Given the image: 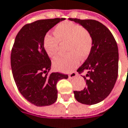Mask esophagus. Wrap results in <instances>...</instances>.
<instances>
[{"instance_id":"1","label":"esophagus","mask_w":128,"mask_h":128,"mask_svg":"<svg viewBox=\"0 0 128 128\" xmlns=\"http://www.w3.org/2000/svg\"><path fill=\"white\" fill-rule=\"evenodd\" d=\"M77 76H78V75H77L76 72H72L71 73H70V74H69V78H71V79H72V78H75Z\"/></svg>"}]
</instances>
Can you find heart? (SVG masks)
<instances>
[{"instance_id":"heart-1","label":"heart","mask_w":128,"mask_h":128,"mask_svg":"<svg viewBox=\"0 0 128 128\" xmlns=\"http://www.w3.org/2000/svg\"><path fill=\"white\" fill-rule=\"evenodd\" d=\"M54 36L47 34L43 39V47L48 56L54 57L59 50L60 44L65 46L67 55L54 58V68L62 72L72 70L79 65L80 58L86 59L90 56L93 40L91 34L82 26L70 21L57 25L53 30Z\"/></svg>"}]
</instances>
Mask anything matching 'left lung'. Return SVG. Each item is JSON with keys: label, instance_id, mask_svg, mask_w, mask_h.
I'll list each match as a JSON object with an SVG mask.
<instances>
[{"label": "left lung", "instance_id": "left-lung-1", "mask_svg": "<svg viewBox=\"0 0 128 128\" xmlns=\"http://www.w3.org/2000/svg\"><path fill=\"white\" fill-rule=\"evenodd\" d=\"M81 25L91 34L93 46L86 62L78 69L83 76L86 86L82 90L74 91L79 102L94 105L106 98L116 84L118 75V48L115 38L108 28L95 20L69 18Z\"/></svg>", "mask_w": 128, "mask_h": 128}]
</instances>
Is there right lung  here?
Returning <instances> with one entry per match:
<instances>
[{
  "label": "right lung",
  "instance_id": "right-lung-1",
  "mask_svg": "<svg viewBox=\"0 0 128 128\" xmlns=\"http://www.w3.org/2000/svg\"><path fill=\"white\" fill-rule=\"evenodd\" d=\"M65 18L43 19L28 23L20 30L12 46L10 63L18 89L36 106L53 104L58 98L56 84L68 76L52 72L51 60L43 47L47 32Z\"/></svg>",
  "mask_w": 128,
  "mask_h": 128
}]
</instances>
